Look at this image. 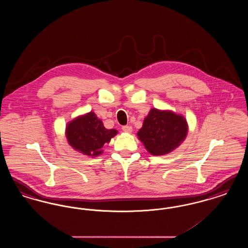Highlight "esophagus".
Masks as SVG:
<instances>
[{
  "label": "esophagus",
  "mask_w": 248,
  "mask_h": 248,
  "mask_svg": "<svg viewBox=\"0 0 248 248\" xmlns=\"http://www.w3.org/2000/svg\"><path fill=\"white\" fill-rule=\"evenodd\" d=\"M122 129H123V131L126 132V133H131V132L133 131L132 126H130V125H124V126L122 127Z\"/></svg>",
  "instance_id": "1"
}]
</instances>
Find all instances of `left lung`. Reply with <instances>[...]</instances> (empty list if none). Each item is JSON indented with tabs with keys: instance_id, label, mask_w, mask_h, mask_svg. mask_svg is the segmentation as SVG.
<instances>
[{
	"instance_id": "left-lung-1",
	"label": "left lung",
	"mask_w": 248,
	"mask_h": 248,
	"mask_svg": "<svg viewBox=\"0 0 248 248\" xmlns=\"http://www.w3.org/2000/svg\"><path fill=\"white\" fill-rule=\"evenodd\" d=\"M187 121L170 110L152 108L144 119L138 137L153 155H165L180 145L187 136Z\"/></svg>"
}]
</instances>
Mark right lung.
Returning a JSON list of instances; mask_svg holds the SVG:
<instances>
[{
	"label": "right lung",
	"instance_id": "add662e5",
	"mask_svg": "<svg viewBox=\"0 0 248 248\" xmlns=\"http://www.w3.org/2000/svg\"><path fill=\"white\" fill-rule=\"evenodd\" d=\"M116 134L117 130L105 128L93 111L74 119L66 127V137L71 147L92 157L102 154L103 146Z\"/></svg>",
	"mask_w": 248,
	"mask_h": 248
}]
</instances>
